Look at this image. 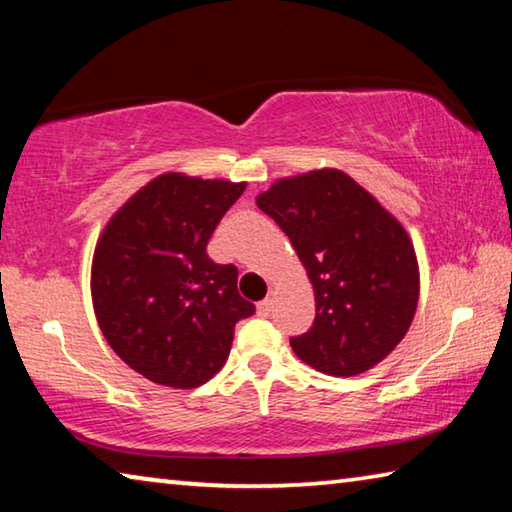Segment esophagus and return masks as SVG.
Segmentation results:
<instances>
[{
    "mask_svg": "<svg viewBox=\"0 0 512 512\" xmlns=\"http://www.w3.org/2000/svg\"><path fill=\"white\" fill-rule=\"evenodd\" d=\"M271 311H273V300L271 298H264L262 302H257V314L259 316H271Z\"/></svg>",
    "mask_w": 512,
    "mask_h": 512,
    "instance_id": "34e87169",
    "label": "esophagus"
}]
</instances>
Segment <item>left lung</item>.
Wrapping results in <instances>:
<instances>
[{"instance_id":"left-lung-1","label":"left lung","mask_w":512,"mask_h":512,"mask_svg":"<svg viewBox=\"0 0 512 512\" xmlns=\"http://www.w3.org/2000/svg\"><path fill=\"white\" fill-rule=\"evenodd\" d=\"M257 207L280 225L305 264L316 318L291 336L298 357L325 375L354 377L391 352L418 307V259L406 230L348 173L277 180Z\"/></svg>"}]
</instances>
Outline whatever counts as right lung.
Returning a JSON list of instances; mask_svg holds the SVG:
<instances>
[{
	"label": "right lung",
	"instance_id": "obj_1",
	"mask_svg": "<svg viewBox=\"0 0 512 512\" xmlns=\"http://www.w3.org/2000/svg\"><path fill=\"white\" fill-rule=\"evenodd\" d=\"M244 189L164 173L103 230L92 262L94 314L110 348L155 384H205L228 359L235 325L255 314L237 291V266L207 255Z\"/></svg>",
	"mask_w": 512,
	"mask_h": 512
}]
</instances>
